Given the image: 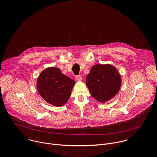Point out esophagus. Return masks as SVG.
I'll return each instance as SVG.
<instances>
[{
    "label": "esophagus",
    "mask_w": 157,
    "mask_h": 157,
    "mask_svg": "<svg viewBox=\"0 0 157 157\" xmlns=\"http://www.w3.org/2000/svg\"><path fill=\"white\" fill-rule=\"evenodd\" d=\"M75 80L78 82L82 81V77L80 75H77L75 77Z\"/></svg>",
    "instance_id": "1"
}]
</instances>
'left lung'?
Returning <instances> with one entry per match:
<instances>
[{
  "label": "left lung",
  "mask_w": 157,
  "mask_h": 157,
  "mask_svg": "<svg viewBox=\"0 0 157 157\" xmlns=\"http://www.w3.org/2000/svg\"><path fill=\"white\" fill-rule=\"evenodd\" d=\"M122 79L116 67L109 64L93 66L86 76V85L97 101L105 103L119 91Z\"/></svg>",
  "instance_id": "8db88e82"
}]
</instances>
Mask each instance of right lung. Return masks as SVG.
I'll use <instances>...</instances> for the list:
<instances>
[{
    "mask_svg": "<svg viewBox=\"0 0 157 157\" xmlns=\"http://www.w3.org/2000/svg\"><path fill=\"white\" fill-rule=\"evenodd\" d=\"M75 82L62 74L59 68L49 67L38 77L36 86L40 96L49 104L59 107L69 100Z\"/></svg>",
    "mask_w": 157,
    "mask_h": 157,
    "instance_id": "add662e5",
    "label": "right lung"
}]
</instances>
